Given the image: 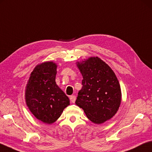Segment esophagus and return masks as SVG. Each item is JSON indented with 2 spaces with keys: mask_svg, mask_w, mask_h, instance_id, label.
Returning <instances> with one entry per match:
<instances>
[{
  "mask_svg": "<svg viewBox=\"0 0 152 152\" xmlns=\"http://www.w3.org/2000/svg\"><path fill=\"white\" fill-rule=\"evenodd\" d=\"M70 101H71L72 103L75 102V101H76V96H74V95L70 96Z\"/></svg>",
  "mask_w": 152,
  "mask_h": 152,
  "instance_id": "1",
  "label": "esophagus"
}]
</instances>
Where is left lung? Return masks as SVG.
I'll return each instance as SVG.
<instances>
[{
  "label": "left lung",
  "mask_w": 152,
  "mask_h": 152,
  "mask_svg": "<svg viewBox=\"0 0 152 152\" xmlns=\"http://www.w3.org/2000/svg\"><path fill=\"white\" fill-rule=\"evenodd\" d=\"M76 64L83 80L75 103L91 122L103 124L119 110L122 101L119 81L112 68L98 56Z\"/></svg>",
  "instance_id": "left-lung-1"
}]
</instances>
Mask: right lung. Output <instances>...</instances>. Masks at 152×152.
Masks as SVG:
<instances>
[{
  "instance_id": "add662e5",
  "label": "right lung",
  "mask_w": 152,
  "mask_h": 152,
  "mask_svg": "<svg viewBox=\"0 0 152 152\" xmlns=\"http://www.w3.org/2000/svg\"><path fill=\"white\" fill-rule=\"evenodd\" d=\"M57 64L46 61L38 64L30 74L25 90V100L34 116L46 124L58 119L70 100L56 83Z\"/></svg>"
}]
</instances>
